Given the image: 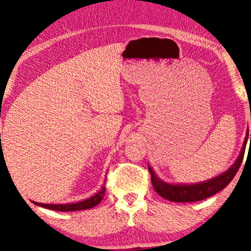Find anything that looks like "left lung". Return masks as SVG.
<instances>
[{
    "label": "left lung",
    "instance_id": "obj_1",
    "mask_svg": "<svg viewBox=\"0 0 251 251\" xmlns=\"http://www.w3.org/2000/svg\"><path fill=\"white\" fill-rule=\"evenodd\" d=\"M249 131H247L244 145H242L241 151L239 153L238 158L234 161L233 165H231L225 173L218 176L210 178L204 182L193 183V184H173L167 183L165 180L160 179L158 175L153 172L151 166L148 165V169L151 174V183L155 191L159 194L161 198H164L168 201L177 202V203H188L196 202L205 200L210 196L217 194L220 191H222L226 186H228L229 183L236 176L238 169L240 168L242 159H244L246 145L248 141ZM251 140V133H250Z\"/></svg>",
    "mask_w": 251,
    "mask_h": 251
}]
</instances>
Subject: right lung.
I'll list each match as a JSON object with an SVG mask.
<instances>
[{
	"mask_svg": "<svg viewBox=\"0 0 251 251\" xmlns=\"http://www.w3.org/2000/svg\"><path fill=\"white\" fill-rule=\"evenodd\" d=\"M106 182V178H105ZM104 182V183H105ZM104 194H105V186L101 187L96 194H94L91 198L86 200H83V201L76 202V203H67V204H45V203H38L33 202L36 205L45 207V209L53 210V211H60V212H72V211H80V210H87L91 209V207H94L98 205V204L102 201L104 198Z\"/></svg>",
	"mask_w": 251,
	"mask_h": 251,
	"instance_id": "right-lung-1",
	"label": "right lung"
}]
</instances>
